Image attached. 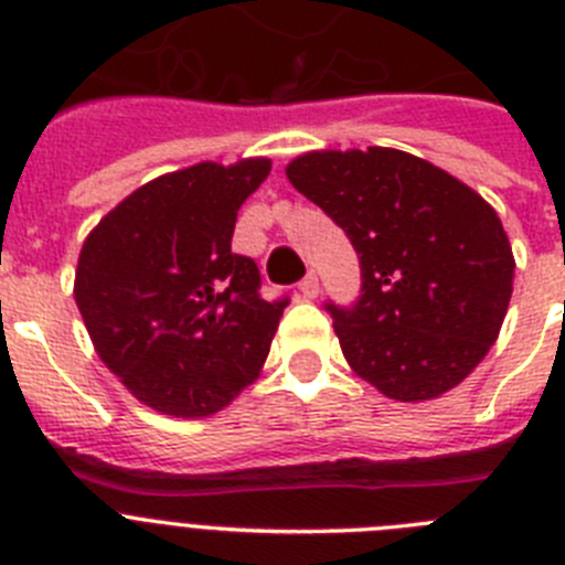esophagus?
I'll use <instances>...</instances> for the list:
<instances>
[{
	"instance_id": "esophagus-1",
	"label": "esophagus",
	"mask_w": 565,
	"mask_h": 565,
	"mask_svg": "<svg viewBox=\"0 0 565 565\" xmlns=\"http://www.w3.org/2000/svg\"><path fill=\"white\" fill-rule=\"evenodd\" d=\"M298 289H301V295L303 298H309V301H312V298H318V292H320L318 276H315V273H309V276L298 284Z\"/></svg>"
}]
</instances>
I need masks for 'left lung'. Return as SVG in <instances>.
I'll use <instances>...</instances> for the list:
<instances>
[{"label": "left lung", "mask_w": 565, "mask_h": 565, "mask_svg": "<svg viewBox=\"0 0 565 565\" xmlns=\"http://www.w3.org/2000/svg\"><path fill=\"white\" fill-rule=\"evenodd\" d=\"M360 256V298L327 303L343 358L396 403L456 388L495 343L515 258L470 185L408 151H307L287 166Z\"/></svg>", "instance_id": "left-lung-1"}]
</instances>
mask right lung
<instances>
[{"label":"right lung","instance_id":"1","mask_svg":"<svg viewBox=\"0 0 565 565\" xmlns=\"http://www.w3.org/2000/svg\"><path fill=\"white\" fill-rule=\"evenodd\" d=\"M273 162H196L131 191L86 236L75 303L95 352L149 408L211 416L258 377L287 298L264 301L231 250L242 202Z\"/></svg>","mask_w":565,"mask_h":565}]
</instances>
